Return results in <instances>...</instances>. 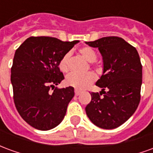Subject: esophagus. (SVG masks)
<instances>
[{
    "instance_id": "esophagus-1",
    "label": "esophagus",
    "mask_w": 153,
    "mask_h": 153,
    "mask_svg": "<svg viewBox=\"0 0 153 153\" xmlns=\"http://www.w3.org/2000/svg\"><path fill=\"white\" fill-rule=\"evenodd\" d=\"M74 93H75V95H76V96H79L80 93H81V91H79V90H78V89H75L74 90Z\"/></svg>"
}]
</instances>
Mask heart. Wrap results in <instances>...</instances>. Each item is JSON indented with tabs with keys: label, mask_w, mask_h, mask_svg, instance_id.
<instances>
[{
	"label": "heart",
	"mask_w": 153,
	"mask_h": 153,
	"mask_svg": "<svg viewBox=\"0 0 153 153\" xmlns=\"http://www.w3.org/2000/svg\"><path fill=\"white\" fill-rule=\"evenodd\" d=\"M79 51L88 62H94L97 60V53L91 47H82L79 50ZM70 56H71V53L66 52L61 57L59 62V68L61 71L68 72L70 70ZM95 79H96V74L91 71L84 74L71 73L69 75H67L65 83L69 86L74 87L77 89H84L91 83H93Z\"/></svg>",
	"instance_id": "obj_1"
}]
</instances>
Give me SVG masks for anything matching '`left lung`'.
<instances>
[{
	"instance_id": "8db88e82",
	"label": "left lung",
	"mask_w": 153,
	"mask_h": 153,
	"mask_svg": "<svg viewBox=\"0 0 153 153\" xmlns=\"http://www.w3.org/2000/svg\"><path fill=\"white\" fill-rule=\"evenodd\" d=\"M86 44L98 48L103 60L102 75L96 83L102 89L100 93H91L86 114L100 128H117L131 117L140 102L143 72L138 51L119 37H105Z\"/></svg>"
}]
</instances>
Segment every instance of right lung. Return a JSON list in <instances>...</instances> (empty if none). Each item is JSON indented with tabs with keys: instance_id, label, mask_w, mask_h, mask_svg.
I'll return each mask as SVG.
<instances>
[{
	"instance_id": "right-lung-1",
	"label": "right lung",
	"mask_w": 153,
	"mask_h": 153,
	"mask_svg": "<svg viewBox=\"0 0 153 153\" xmlns=\"http://www.w3.org/2000/svg\"><path fill=\"white\" fill-rule=\"evenodd\" d=\"M78 42L30 37L15 51L10 76L14 102L19 114L32 127L49 130L63 120L74 92L73 87H56L65 79L59 62Z\"/></svg>"
}]
</instances>
